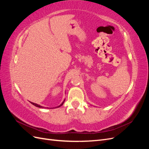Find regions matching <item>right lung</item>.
<instances>
[{"label": "right lung", "mask_w": 149, "mask_h": 149, "mask_svg": "<svg viewBox=\"0 0 149 149\" xmlns=\"http://www.w3.org/2000/svg\"><path fill=\"white\" fill-rule=\"evenodd\" d=\"M65 100H64V101L60 105V106H57L56 107H60V106H61L63 104V103H64V102H65ZM31 102V104H32L33 105H34L35 106H36V107H40V108H45V107H42V106H40V105H39V104H36V103H34V102Z\"/></svg>", "instance_id": "add662e5"}]
</instances>
